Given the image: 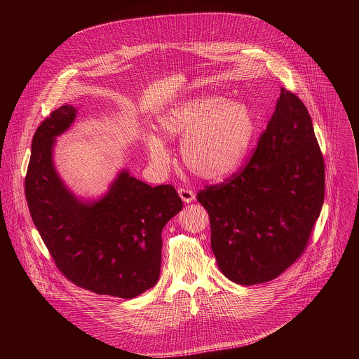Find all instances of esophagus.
<instances>
[{"label":"esophagus","instance_id":"obj_1","mask_svg":"<svg viewBox=\"0 0 359 359\" xmlns=\"http://www.w3.org/2000/svg\"><path fill=\"white\" fill-rule=\"evenodd\" d=\"M179 196L184 203H191L196 198V194L190 189H179Z\"/></svg>","mask_w":359,"mask_h":359}]
</instances>
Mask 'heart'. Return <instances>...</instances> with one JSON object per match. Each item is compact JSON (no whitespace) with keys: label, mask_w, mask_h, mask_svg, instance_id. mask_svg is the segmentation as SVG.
Instances as JSON below:
<instances>
[{"label":"heart","mask_w":359,"mask_h":359,"mask_svg":"<svg viewBox=\"0 0 359 359\" xmlns=\"http://www.w3.org/2000/svg\"><path fill=\"white\" fill-rule=\"evenodd\" d=\"M166 137L180 139L183 165L204 180H222L233 175L244 162L254 136L250 111L234 100L220 96L186 99L159 118ZM150 162L166 170L170 153L155 135L146 136Z\"/></svg>","instance_id":"obj_1"}]
</instances>
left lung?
<instances>
[{"label": "left lung", "instance_id": "8db88e82", "mask_svg": "<svg viewBox=\"0 0 359 359\" xmlns=\"http://www.w3.org/2000/svg\"><path fill=\"white\" fill-rule=\"evenodd\" d=\"M325 165L302 100L281 88L248 163L197 201L208 210L222 273L241 285L267 283L304 252L320 217Z\"/></svg>", "mask_w": 359, "mask_h": 359}]
</instances>
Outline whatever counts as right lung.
<instances>
[{
    "label": "right lung",
    "mask_w": 359,
    "mask_h": 359,
    "mask_svg": "<svg viewBox=\"0 0 359 359\" xmlns=\"http://www.w3.org/2000/svg\"><path fill=\"white\" fill-rule=\"evenodd\" d=\"M64 105L38 126L25 176L32 222L58 270L99 295L133 298L159 280L162 230L183 209L172 184L151 187L126 170L96 201L78 200L60 179L55 137L75 121Z\"/></svg>",
    "instance_id": "add662e5"
}]
</instances>
